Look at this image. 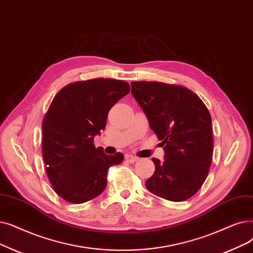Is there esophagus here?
I'll list each match as a JSON object with an SVG mask.
<instances>
[{
	"label": "esophagus",
	"instance_id": "1",
	"mask_svg": "<svg viewBox=\"0 0 253 253\" xmlns=\"http://www.w3.org/2000/svg\"><path fill=\"white\" fill-rule=\"evenodd\" d=\"M137 159H138L137 157L130 155V154H127V155H125V160L128 161V162H130V163H133V162L137 161Z\"/></svg>",
	"mask_w": 253,
	"mask_h": 253
}]
</instances>
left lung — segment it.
Segmentation results:
<instances>
[{"label":"left lung","instance_id":"1","mask_svg":"<svg viewBox=\"0 0 253 253\" xmlns=\"http://www.w3.org/2000/svg\"><path fill=\"white\" fill-rule=\"evenodd\" d=\"M131 93L161 140L164 160L152 158L155 172L147 189L183 202L200 190L213 155L212 119L201 98L187 87L158 82H132Z\"/></svg>","mask_w":253,"mask_h":253}]
</instances>
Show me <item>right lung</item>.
<instances>
[{
	"instance_id": "1",
	"label": "right lung",
	"mask_w": 253,
	"mask_h": 253,
	"mask_svg": "<svg viewBox=\"0 0 253 253\" xmlns=\"http://www.w3.org/2000/svg\"><path fill=\"white\" fill-rule=\"evenodd\" d=\"M130 92L124 81L95 79L65 85L42 122V155L52 189L72 204L91 201L106 187L107 170L124 155H106L94 136L105 129L109 109Z\"/></svg>"
}]
</instances>
